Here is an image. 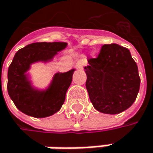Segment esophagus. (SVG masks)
<instances>
[{
    "instance_id": "obj_1",
    "label": "esophagus",
    "mask_w": 153,
    "mask_h": 153,
    "mask_svg": "<svg viewBox=\"0 0 153 153\" xmlns=\"http://www.w3.org/2000/svg\"><path fill=\"white\" fill-rule=\"evenodd\" d=\"M76 67L78 68L79 69H82V68H84V65H83V63L79 61V62H76Z\"/></svg>"
}]
</instances>
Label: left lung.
I'll return each instance as SVG.
<instances>
[{"label": "left lung", "instance_id": "left-lung-1", "mask_svg": "<svg viewBox=\"0 0 153 153\" xmlns=\"http://www.w3.org/2000/svg\"><path fill=\"white\" fill-rule=\"evenodd\" d=\"M85 71L89 98L99 112L120 114L136 100L140 77L128 49L117 44L104 45L98 58L88 61Z\"/></svg>", "mask_w": 153, "mask_h": 153}]
</instances>
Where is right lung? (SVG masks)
<instances>
[{
	"label": "right lung",
	"mask_w": 153,
	"mask_h": 153,
	"mask_svg": "<svg viewBox=\"0 0 153 153\" xmlns=\"http://www.w3.org/2000/svg\"><path fill=\"white\" fill-rule=\"evenodd\" d=\"M65 42L32 43L18 50L8 70V92L16 106L24 114L44 118L57 113L65 101L75 68L53 75L46 89L32 85L28 71L36 62L53 61L58 52L67 48Z\"/></svg>",
	"instance_id": "right-lung-1"
}]
</instances>
